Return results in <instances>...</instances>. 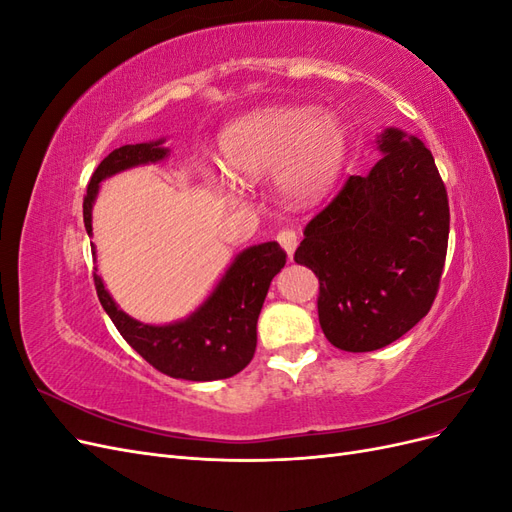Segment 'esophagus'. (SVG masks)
<instances>
[{"label": "esophagus", "mask_w": 512, "mask_h": 512, "mask_svg": "<svg viewBox=\"0 0 512 512\" xmlns=\"http://www.w3.org/2000/svg\"><path fill=\"white\" fill-rule=\"evenodd\" d=\"M277 241H280V245L286 250L288 258H292L294 250H297V245H299L297 232H294L292 228H284V230H280V235H277Z\"/></svg>", "instance_id": "1"}]
</instances>
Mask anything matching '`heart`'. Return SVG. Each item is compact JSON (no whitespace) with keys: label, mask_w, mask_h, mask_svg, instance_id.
<instances>
[{"label":"heart","mask_w":512,"mask_h":512,"mask_svg":"<svg viewBox=\"0 0 512 512\" xmlns=\"http://www.w3.org/2000/svg\"><path fill=\"white\" fill-rule=\"evenodd\" d=\"M220 149L232 177L254 183L277 170L282 194L309 205L335 188L348 134L335 115L314 106H271L226 128Z\"/></svg>","instance_id":"heart-1"}]
</instances>
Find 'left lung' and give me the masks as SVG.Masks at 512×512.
Here are the masks:
<instances>
[{
  "label": "left lung",
  "instance_id": "1",
  "mask_svg": "<svg viewBox=\"0 0 512 512\" xmlns=\"http://www.w3.org/2000/svg\"><path fill=\"white\" fill-rule=\"evenodd\" d=\"M380 160L312 218L294 262L320 282L324 337L346 352L393 344L425 318L448 245V198L431 151L397 128L378 136Z\"/></svg>",
  "mask_w": 512,
  "mask_h": 512
}]
</instances>
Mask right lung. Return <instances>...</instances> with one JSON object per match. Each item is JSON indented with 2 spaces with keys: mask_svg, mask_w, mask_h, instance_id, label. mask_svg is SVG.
Wrapping results in <instances>:
<instances>
[{
  "mask_svg": "<svg viewBox=\"0 0 512 512\" xmlns=\"http://www.w3.org/2000/svg\"><path fill=\"white\" fill-rule=\"evenodd\" d=\"M160 141L123 145L100 162L89 179L83 200L85 230L91 237V207L100 183L121 170L141 164H156L168 156ZM96 254V250H94ZM286 265V252L280 243L269 241L239 252L222 275L218 286L188 318L162 324L138 322L121 312L102 277L94 273V284L104 312L111 316L121 337L143 359L170 378L209 382L239 374L256 352V322L271 280Z\"/></svg>",
  "mask_w": 512,
  "mask_h": 512,
  "instance_id": "add662e5",
  "label": "right lung"
}]
</instances>
